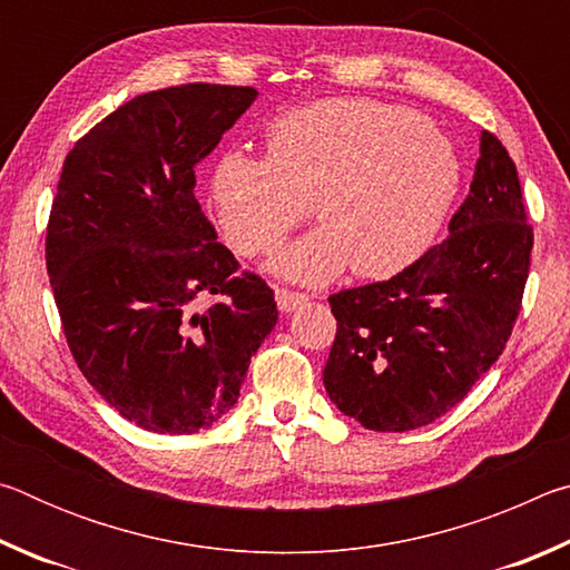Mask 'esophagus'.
<instances>
[{
    "label": "esophagus",
    "mask_w": 570,
    "mask_h": 570,
    "mask_svg": "<svg viewBox=\"0 0 570 570\" xmlns=\"http://www.w3.org/2000/svg\"><path fill=\"white\" fill-rule=\"evenodd\" d=\"M304 302H308V296L302 292H292V288H276V304L282 312H294L296 306H302Z\"/></svg>",
    "instance_id": "obj_1"
}]
</instances>
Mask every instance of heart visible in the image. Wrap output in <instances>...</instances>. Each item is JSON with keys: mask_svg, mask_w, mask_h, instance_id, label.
<instances>
[{"mask_svg": "<svg viewBox=\"0 0 570 570\" xmlns=\"http://www.w3.org/2000/svg\"><path fill=\"white\" fill-rule=\"evenodd\" d=\"M266 158L228 150L210 173V200L228 246L272 254L308 214L320 228L282 248L272 268L324 284L346 266L387 278L432 246L460 190L455 148L400 105L336 98L278 115Z\"/></svg>", "mask_w": 570, "mask_h": 570, "instance_id": "1", "label": "heart"}]
</instances>
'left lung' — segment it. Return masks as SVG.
<instances>
[{"mask_svg": "<svg viewBox=\"0 0 570 570\" xmlns=\"http://www.w3.org/2000/svg\"><path fill=\"white\" fill-rule=\"evenodd\" d=\"M450 236L387 282L330 296L336 336L324 387L366 430L442 417L503 354L523 306L533 226L503 142L482 132Z\"/></svg>", "mask_w": 570, "mask_h": 570, "instance_id": "left-lung-1", "label": "left lung"}]
</instances>
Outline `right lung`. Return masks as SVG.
Instances as JSON below:
<instances>
[{"mask_svg": "<svg viewBox=\"0 0 570 570\" xmlns=\"http://www.w3.org/2000/svg\"><path fill=\"white\" fill-rule=\"evenodd\" d=\"M256 100L188 82L120 105L67 153L45 262L72 360L142 430L193 435L234 407L278 320L196 200V166Z\"/></svg>", "mask_w": 570, "mask_h": 570, "instance_id": "add662e5", "label": "right lung"}]
</instances>
